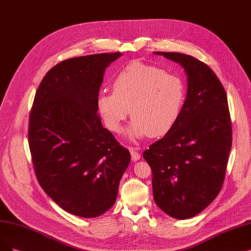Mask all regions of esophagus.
Instances as JSON below:
<instances>
[{
    "label": "esophagus",
    "instance_id": "34e87169",
    "mask_svg": "<svg viewBox=\"0 0 251 251\" xmlns=\"http://www.w3.org/2000/svg\"><path fill=\"white\" fill-rule=\"evenodd\" d=\"M129 151H131V156H132L133 162H137V160H139L140 157H141V154L139 153V151L136 148L131 147V148H129Z\"/></svg>",
    "mask_w": 251,
    "mask_h": 251
}]
</instances>
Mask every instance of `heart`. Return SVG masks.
I'll return each instance as SVG.
<instances>
[{
    "label": "heart",
    "mask_w": 251,
    "mask_h": 251,
    "mask_svg": "<svg viewBox=\"0 0 251 251\" xmlns=\"http://www.w3.org/2000/svg\"><path fill=\"white\" fill-rule=\"evenodd\" d=\"M113 91H101L97 108L106 126L119 132L132 114L129 139L164 136L176 125L185 101V86L176 75L143 63H131L113 78Z\"/></svg>",
    "instance_id": "1"
}]
</instances>
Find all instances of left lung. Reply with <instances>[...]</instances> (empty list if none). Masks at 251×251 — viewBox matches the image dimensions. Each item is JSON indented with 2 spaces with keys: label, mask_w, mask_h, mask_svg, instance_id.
Wrapping results in <instances>:
<instances>
[{
  "label": "left lung",
  "mask_w": 251,
  "mask_h": 251,
  "mask_svg": "<svg viewBox=\"0 0 251 251\" xmlns=\"http://www.w3.org/2000/svg\"><path fill=\"white\" fill-rule=\"evenodd\" d=\"M179 64L187 76V94L176 125L146 149L155 204L177 219L194 217L222 189L232 147L227 98L214 72L199 59L154 51Z\"/></svg>",
  "instance_id": "obj_1"
}]
</instances>
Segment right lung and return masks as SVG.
I'll return each instance as SVG.
<instances>
[{
  "instance_id": "right-lung-1",
  "label": "right lung",
  "mask_w": 251,
  "mask_h": 251,
  "mask_svg": "<svg viewBox=\"0 0 251 251\" xmlns=\"http://www.w3.org/2000/svg\"><path fill=\"white\" fill-rule=\"evenodd\" d=\"M120 52L66 59L35 96L28 145L38 181L65 211L97 217L111 208L131 154L102 126L97 98L106 68Z\"/></svg>"
}]
</instances>
